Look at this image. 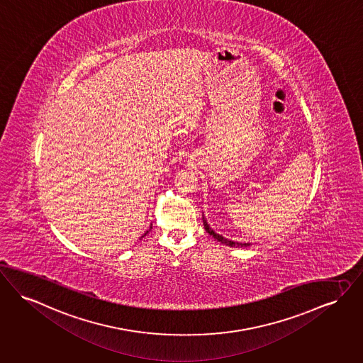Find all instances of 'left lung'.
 I'll use <instances>...</instances> for the list:
<instances>
[{"mask_svg":"<svg viewBox=\"0 0 363 363\" xmlns=\"http://www.w3.org/2000/svg\"><path fill=\"white\" fill-rule=\"evenodd\" d=\"M203 223H204V229L207 230L208 235H213L215 240H218V241H220V242H223V244H226V245H230V247H248V245H250V244H242V242H235V241H232V240H228V238H225V237L215 233L213 229L210 228V225L207 223V220L204 219V216H203Z\"/></svg>","mask_w":363,"mask_h":363,"instance_id":"1","label":"left lung"}]
</instances>
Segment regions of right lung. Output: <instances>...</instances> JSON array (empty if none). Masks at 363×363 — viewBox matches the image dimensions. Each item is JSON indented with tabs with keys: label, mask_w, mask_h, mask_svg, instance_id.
Masks as SVG:
<instances>
[{
	"label": "right lung",
	"mask_w": 363,
	"mask_h": 363,
	"mask_svg": "<svg viewBox=\"0 0 363 363\" xmlns=\"http://www.w3.org/2000/svg\"><path fill=\"white\" fill-rule=\"evenodd\" d=\"M148 232H150V230H147V233H145V235H148ZM144 235H143V237H144Z\"/></svg>",
	"instance_id": "obj_1"
}]
</instances>
